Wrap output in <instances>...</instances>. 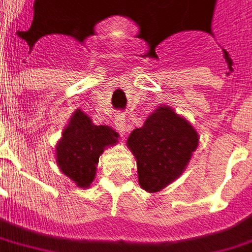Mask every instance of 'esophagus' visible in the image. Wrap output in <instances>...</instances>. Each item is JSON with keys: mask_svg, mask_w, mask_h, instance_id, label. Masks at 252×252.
I'll return each mask as SVG.
<instances>
[{"mask_svg": "<svg viewBox=\"0 0 252 252\" xmlns=\"http://www.w3.org/2000/svg\"><path fill=\"white\" fill-rule=\"evenodd\" d=\"M115 126H117V129L121 132V135H124L126 131H128V128H126V117H123V115H118V117L115 118Z\"/></svg>", "mask_w": 252, "mask_h": 252, "instance_id": "1", "label": "esophagus"}]
</instances>
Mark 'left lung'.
Returning a JSON list of instances; mask_svg holds the SVG:
<instances>
[{
    "mask_svg": "<svg viewBox=\"0 0 252 252\" xmlns=\"http://www.w3.org/2000/svg\"><path fill=\"white\" fill-rule=\"evenodd\" d=\"M197 138L193 126L172 108L156 109L126 141L137 158L140 186L147 192H158L172 183L189 163Z\"/></svg>",
    "mask_w": 252,
    "mask_h": 252,
    "instance_id": "obj_1",
    "label": "left lung"
}]
</instances>
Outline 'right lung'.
Here are the masks:
<instances>
[{
    "instance_id": "add662e5",
    "label": "right lung",
    "mask_w": 252,
    "mask_h": 252,
    "mask_svg": "<svg viewBox=\"0 0 252 252\" xmlns=\"http://www.w3.org/2000/svg\"><path fill=\"white\" fill-rule=\"evenodd\" d=\"M118 134L106 126H95L78 109L56 147L60 170L79 188H88L95 174L99 156L106 146L117 143Z\"/></svg>"
}]
</instances>
